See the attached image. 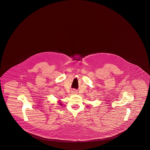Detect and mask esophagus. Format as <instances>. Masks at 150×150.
Masks as SVG:
<instances>
[{
  "label": "esophagus",
  "instance_id": "34e87169",
  "mask_svg": "<svg viewBox=\"0 0 150 150\" xmlns=\"http://www.w3.org/2000/svg\"><path fill=\"white\" fill-rule=\"evenodd\" d=\"M74 93H76V91H74Z\"/></svg>",
  "mask_w": 150,
  "mask_h": 150
}]
</instances>
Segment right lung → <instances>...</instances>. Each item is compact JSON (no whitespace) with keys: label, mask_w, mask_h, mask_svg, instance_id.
Instances as JSON below:
<instances>
[{"label":"right lung","mask_w":150,"mask_h":150,"mask_svg":"<svg viewBox=\"0 0 150 150\" xmlns=\"http://www.w3.org/2000/svg\"><path fill=\"white\" fill-rule=\"evenodd\" d=\"M60 105H61V104H60Z\"/></svg>","instance_id":"right-lung-1"}]
</instances>
